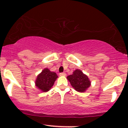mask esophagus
I'll use <instances>...</instances> for the list:
<instances>
[{
    "label": "esophagus",
    "mask_w": 128,
    "mask_h": 128,
    "mask_svg": "<svg viewBox=\"0 0 128 128\" xmlns=\"http://www.w3.org/2000/svg\"><path fill=\"white\" fill-rule=\"evenodd\" d=\"M66 72H61V73L59 74V76H66Z\"/></svg>",
    "instance_id": "34e87169"
}]
</instances>
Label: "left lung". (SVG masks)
I'll return each instance as SVG.
<instances>
[{
    "label": "left lung",
    "mask_w": 128,
    "mask_h": 128,
    "mask_svg": "<svg viewBox=\"0 0 128 128\" xmlns=\"http://www.w3.org/2000/svg\"><path fill=\"white\" fill-rule=\"evenodd\" d=\"M74 88L79 92H84L90 86V80L81 70L77 69L72 75L67 77Z\"/></svg>",
    "instance_id": "1"
}]
</instances>
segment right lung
I'll list each match as a JSON object with an SVG mask.
<instances>
[{
  "instance_id": "obj_1",
  "label": "right lung",
  "mask_w": 128,
  "mask_h": 128,
  "mask_svg": "<svg viewBox=\"0 0 128 128\" xmlns=\"http://www.w3.org/2000/svg\"><path fill=\"white\" fill-rule=\"evenodd\" d=\"M58 77L55 72L50 71L46 68L37 77L35 82L36 86L42 92H48L52 87Z\"/></svg>"
}]
</instances>
